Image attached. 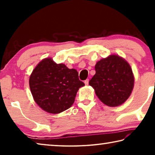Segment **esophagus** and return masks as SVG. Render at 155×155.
Listing matches in <instances>:
<instances>
[{
    "mask_svg": "<svg viewBox=\"0 0 155 155\" xmlns=\"http://www.w3.org/2000/svg\"><path fill=\"white\" fill-rule=\"evenodd\" d=\"M84 83H85L86 85H87L89 84V79H86L85 81H84Z\"/></svg>",
    "mask_w": 155,
    "mask_h": 155,
    "instance_id": "34e87169",
    "label": "esophagus"
}]
</instances>
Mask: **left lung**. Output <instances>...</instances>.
<instances>
[{
  "label": "left lung",
  "mask_w": 155,
  "mask_h": 155,
  "mask_svg": "<svg viewBox=\"0 0 155 155\" xmlns=\"http://www.w3.org/2000/svg\"><path fill=\"white\" fill-rule=\"evenodd\" d=\"M96 74L89 82L101 102L117 107L128 98L134 87V76L128 63L118 55L111 54L95 65Z\"/></svg>",
  "instance_id": "obj_1"
}]
</instances>
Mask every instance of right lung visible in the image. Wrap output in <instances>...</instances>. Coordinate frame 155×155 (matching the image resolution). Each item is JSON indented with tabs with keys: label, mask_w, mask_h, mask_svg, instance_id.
Masks as SVG:
<instances>
[{
	"label": "right lung",
	"mask_w": 155,
	"mask_h": 155,
	"mask_svg": "<svg viewBox=\"0 0 155 155\" xmlns=\"http://www.w3.org/2000/svg\"><path fill=\"white\" fill-rule=\"evenodd\" d=\"M84 85L77 70L57 64L51 58L41 60L29 78L34 101L44 111L53 114L69 109L78 89Z\"/></svg>",
	"instance_id": "1"
}]
</instances>
